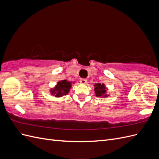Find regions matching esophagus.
I'll list each match as a JSON object with an SVG mask.
<instances>
[{
  "mask_svg": "<svg viewBox=\"0 0 159 159\" xmlns=\"http://www.w3.org/2000/svg\"><path fill=\"white\" fill-rule=\"evenodd\" d=\"M80 82L82 84H85L86 83H87V80H86L85 79H81L80 80Z\"/></svg>",
  "mask_w": 159,
  "mask_h": 159,
  "instance_id": "esophagus-1",
  "label": "esophagus"
}]
</instances>
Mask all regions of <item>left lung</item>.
I'll return each mask as SVG.
<instances>
[{"label": "left lung", "instance_id": "obj_1", "mask_svg": "<svg viewBox=\"0 0 159 159\" xmlns=\"http://www.w3.org/2000/svg\"><path fill=\"white\" fill-rule=\"evenodd\" d=\"M94 91L96 97L100 98H106L109 97V95L107 94L108 88L104 84L95 83L94 85Z\"/></svg>", "mask_w": 159, "mask_h": 159}]
</instances>
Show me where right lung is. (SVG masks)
Masks as SVG:
<instances>
[{
    "label": "right lung",
    "instance_id": "1",
    "mask_svg": "<svg viewBox=\"0 0 159 159\" xmlns=\"http://www.w3.org/2000/svg\"><path fill=\"white\" fill-rule=\"evenodd\" d=\"M72 84H74V82L66 80L57 81L54 87L50 89V93L52 95L55 96V98H59L63 97L64 95H67L70 92Z\"/></svg>",
    "mask_w": 159,
    "mask_h": 159
}]
</instances>
